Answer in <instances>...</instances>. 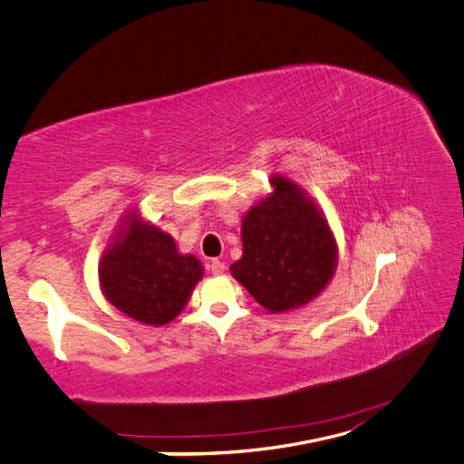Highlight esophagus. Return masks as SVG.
<instances>
[{
    "label": "esophagus",
    "mask_w": 464,
    "mask_h": 464,
    "mask_svg": "<svg viewBox=\"0 0 464 464\" xmlns=\"http://www.w3.org/2000/svg\"><path fill=\"white\" fill-rule=\"evenodd\" d=\"M209 270H211V275H223L225 263H221L219 258H213V260H209Z\"/></svg>",
    "instance_id": "esophagus-1"
}]
</instances>
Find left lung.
<instances>
[{
	"label": "left lung",
	"instance_id": "obj_1",
	"mask_svg": "<svg viewBox=\"0 0 464 464\" xmlns=\"http://www.w3.org/2000/svg\"><path fill=\"white\" fill-rule=\"evenodd\" d=\"M275 194L243 221V258L231 266L253 298L270 312H288L314 300L335 270V241L310 199L282 176Z\"/></svg>",
	"mask_w": 464,
	"mask_h": 464
}]
</instances>
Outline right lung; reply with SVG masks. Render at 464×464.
Segmentation results:
<instances>
[{
  "label": "right lung",
  "instance_id": "obj_1",
  "mask_svg": "<svg viewBox=\"0 0 464 464\" xmlns=\"http://www.w3.org/2000/svg\"><path fill=\"white\" fill-rule=\"evenodd\" d=\"M204 275L199 260L180 255L170 235L133 219L103 256L100 280L108 300L147 325H164L182 312Z\"/></svg>",
  "mask_w": 464,
  "mask_h": 464
}]
</instances>
